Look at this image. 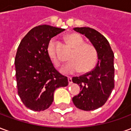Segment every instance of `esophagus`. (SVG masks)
<instances>
[{"label": "esophagus", "mask_w": 131, "mask_h": 131, "mask_svg": "<svg viewBox=\"0 0 131 131\" xmlns=\"http://www.w3.org/2000/svg\"><path fill=\"white\" fill-rule=\"evenodd\" d=\"M68 82H69V85H71L72 83V79H71V77H68Z\"/></svg>", "instance_id": "1"}]
</instances>
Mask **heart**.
Returning a JSON list of instances; mask_svg holds the SVG:
<instances>
[{
  "label": "heart",
  "mask_w": 131,
  "mask_h": 131,
  "mask_svg": "<svg viewBox=\"0 0 131 131\" xmlns=\"http://www.w3.org/2000/svg\"><path fill=\"white\" fill-rule=\"evenodd\" d=\"M69 43L74 48L70 60H72L62 69L61 71L64 74H73L80 71L83 73L88 72L93 68L97 62V54L93 46L84 43L81 36L77 33H71L67 36ZM47 54L51 62L56 67L61 64L56 49V42L54 39L49 42L47 47Z\"/></svg>",
  "instance_id": "b5f03b06"
}]
</instances>
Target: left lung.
Returning a JSON list of instances; mask_svg holds the SVG:
<instances>
[{
  "instance_id": "left-lung-1",
  "label": "left lung",
  "mask_w": 131,
  "mask_h": 131,
  "mask_svg": "<svg viewBox=\"0 0 131 131\" xmlns=\"http://www.w3.org/2000/svg\"><path fill=\"white\" fill-rule=\"evenodd\" d=\"M74 30L89 39L96 50L98 61L93 70L72 78L81 90L72 101L80 110H95L104 105L114 88V56L107 38L97 31L90 27H76Z\"/></svg>"
}]
</instances>
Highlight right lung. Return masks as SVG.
I'll return each mask as SVG.
<instances>
[{
    "label": "right lung",
    "instance_id": "right-lung-1",
    "mask_svg": "<svg viewBox=\"0 0 131 131\" xmlns=\"http://www.w3.org/2000/svg\"><path fill=\"white\" fill-rule=\"evenodd\" d=\"M64 31L49 25L30 30L19 45L15 65L18 95L29 110H47L53 102L54 92L68 85L67 77L54 69L47 54L52 38Z\"/></svg>",
    "mask_w": 131,
    "mask_h": 131
}]
</instances>
